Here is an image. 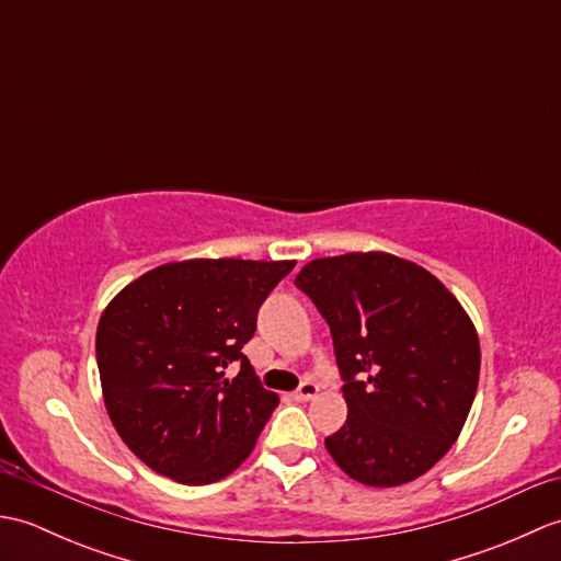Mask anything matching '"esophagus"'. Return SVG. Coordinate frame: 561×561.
Listing matches in <instances>:
<instances>
[{
  "label": "esophagus",
  "mask_w": 561,
  "mask_h": 561,
  "mask_svg": "<svg viewBox=\"0 0 561 561\" xmlns=\"http://www.w3.org/2000/svg\"><path fill=\"white\" fill-rule=\"evenodd\" d=\"M316 396H318V386L313 383V380H304V383L294 390V400H301V402L311 400Z\"/></svg>",
  "instance_id": "34e87169"
}]
</instances>
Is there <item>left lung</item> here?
<instances>
[{
	"label": "left lung",
	"mask_w": 561,
	"mask_h": 561,
	"mask_svg": "<svg viewBox=\"0 0 561 561\" xmlns=\"http://www.w3.org/2000/svg\"><path fill=\"white\" fill-rule=\"evenodd\" d=\"M330 325L347 422L325 448L352 480L398 486L456 444L480 378L472 320L434 274L388 253L320 257L294 279Z\"/></svg>",
	"instance_id": "1"
}]
</instances>
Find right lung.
<instances>
[{"label": "right lung", "mask_w": 561, "mask_h": 561, "mask_svg": "<svg viewBox=\"0 0 561 561\" xmlns=\"http://www.w3.org/2000/svg\"><path fill=\"white\" fill-rule=\"evenodd\" d=\"M296 262L185 260L115 296L96 332L105 410L153 472L209 484L241 465L274 408L241 352L257 311ZM241 365L229 379L225 368Z\"/></svg>", "instance_id": "obj_1"}]
</instances>
